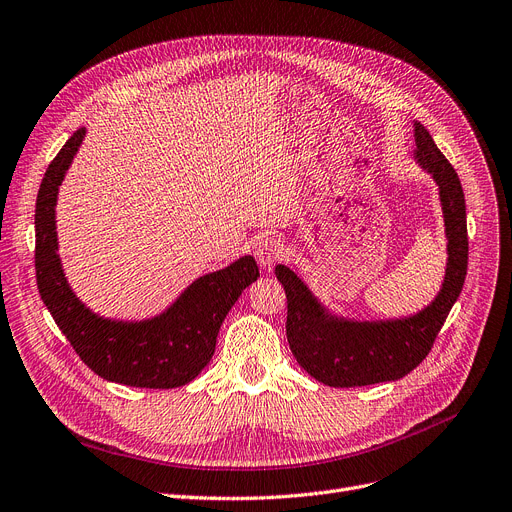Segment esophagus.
Instances as JSON below:
<instances>
[{
  "mask_svg": "<svg viewBox=\"0 0 512 512\" xmlns=\"http://www.w3.org/2000/svg\"><path fill=\"white\" fill-rule=\"evenodd\" d=\"M281 254H283V241L281 237H275V235L262 237L254 246V256L264 269H271V266L281 258Z\"/></svg>",
  "mask_w": 512,
  "mask_h": 512,
  "instance_id": "34e87169",
  "label": "esophagus"
}]
</instances>
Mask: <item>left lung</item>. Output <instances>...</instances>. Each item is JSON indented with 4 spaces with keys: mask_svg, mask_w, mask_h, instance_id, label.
Returning <instances> with one entry per match:
<instances>
[{
    "mask_svg": "<svg viewBox=\"0 0 512 512\" xmlns=\"http://www.w3.org/2000/svg\"><path fill=\"white\" fill-rule=\"evenodd\" d=\"M415 158L440 185L448 237V266L437 298L419 314L396 321H346L329 314L302 279L279 264L275 269L287 296V342L300 367L331 387H360L396 381L415 371L431 352L465 285L469 264L467 206L460 179L437 150L429 131L415 125Z\"/></svg>",
    "mask_w": 512,
    "mask_h": 512,
    "instance_id": "obj_1",
    "label": "left lung"
}]
</instances>
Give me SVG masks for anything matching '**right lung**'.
<instances>
[{"mask_svg": "<svg viewBox=\"0 0 512 512\" xmlns=\"http://www.w3.org/2000/svg\"><path fill=\"white\" fill-rule=\"evenodd\" d=\"M85 129L72 133L47 166L35 204V271L43 304L87 367L108 381L170 389L196 379L210 362L216 335L241 291L260 277L252 256L193 281L166 312L125 323L93 314L64 277L58 237V185L75 158Z\"/></svg>", "mask_w": 512, "mask_h": 512, "instance_id": "add662e5", "label": "right lung"}]
</instances>
